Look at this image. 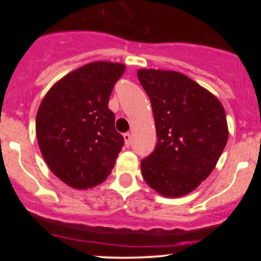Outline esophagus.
<instances>
[{
	"instance_id": "1",
	"label": "esophagus",
	"mask_w": 261,
	"mask_h": 261,
	"mask_svg": "<svg viewBox=\"0 0 261 261\" xmlns=\"http://www.w3.org/2000/svg\"><path fill=\"white\" fill-rule=\"evenodd\" d=\"M124 140H125V146H126V147H130L131 146V135L130 134H124Z\"/></svg>"
}]
</instances>
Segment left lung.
I'll return each instance as SVG.
<instances>
[{
  "mask_svg": "<svg viewBox=\"0 0 261 261\" xmlns=\"http://www.w3.org/2000/svg\"><path fill=\"white\" fill-rule=\"evenodd\" d=\"M155 122V149L141 162L145 181L162 196L195 190L216 167L228 140L220 100L184 73L140 68Z\"/></svg>",
  "mask_w": 261,
  "mask_h": 261,
  "instance_id": "obj_1",
  "label": "left lung"
}]
</instances>
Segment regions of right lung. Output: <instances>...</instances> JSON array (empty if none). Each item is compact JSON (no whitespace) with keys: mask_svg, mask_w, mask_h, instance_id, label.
<instances>
[{"mask_svg":"<svg viewBox=\"0 0 261 261\" xmlns=\"http://www.w3.org/2000/svg\"><path fill=\"white\" fill-rule=\"evenodd\" d=\"M124 71L120 62H89L59 80L39 106V148L50 170L68 187H97L115 166L124 137L108 103Z\"/></svg>","mask_w":261,"mask_h":261,"instance_id":"add662e5","label":"right lung"}]
</instances>
